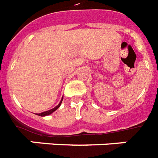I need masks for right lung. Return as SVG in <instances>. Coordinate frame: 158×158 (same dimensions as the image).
<instances>
[{"label": "right lung", "instance_id": "obj_1", "mask_svg": "<svg viewBox=\"0 0 158 158\" xmlns=\"http://www.w3.org/2000/svg\"><path fill=\"white\" fill-rule=\"evenodd\" d=\"M63 98H64V97H63ZM63 98H62V99H61V101H60V103H59L58 105L56 106H55L54 108H52V109L49 110H47V111H44V112H42V113H40V114H38L37 115H39V116H41V117H44V116H48V115L51 114H52L53 112H54V111H56V110L58 109V108L60 107V105H61V103H62Z\"/></svg>", "mask_w": 158, "mask_h": 158}]
</instances>
